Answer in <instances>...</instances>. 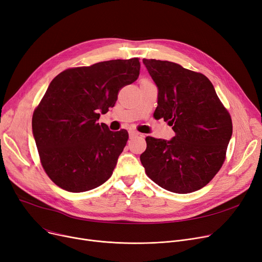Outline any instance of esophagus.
<instances>
[{"label": "esophagus", "mask_w": 262, "mask_h": 262, "mask_svg": "<svg viewBox=\"0 0 262 262\" xmlns=\"http://www.w3.org/2000/svg\"><path fill=\"white\" fill-rule=\"evenodd\" d=\"M138 136H141L140 133L136 132V130H129V137L130 138H133V137H138Z\"/></svg>", "instance_id": "1"}]
</instances>
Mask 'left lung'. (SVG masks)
<instances>
[{"instance_id": "8db88e82", "label": "left lung", "mask_w": 262, "mask_h": 262, "mask_svg": "<svg viewBox=\"0 0 262 262\" xmlns=\"http://www.w3.org/2000/svg\"><path fill=\"white\" fill-rule=\"evenodd\" d=\"M143 63L158 87L154 115L175 133L170 141L146 137L140 156L145 173L175 193L200 190L225 161L231 117L204 74L167 60L143 58Z\"/></svg>"}]
</instances>
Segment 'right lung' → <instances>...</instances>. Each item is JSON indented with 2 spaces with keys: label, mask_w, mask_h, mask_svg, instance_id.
Segmentation results:
<instances>
[{
  "label": "right lung",
  "mask_w": 262,
  "mask_h": 262,
  "mask_svg": "<svg viewBox=\"0 0 262 262\" xmlns=\"http://www.w3.org/2000/svg\"><path fill=\"white\" fill-rule=\"evenodd\" d=\"M139 73V58L116 59L67 69L51 81L32 126L40 162L55 185L85 192L113 175L128 133L109 130L98 120Z\"/></svg>",
  "instance_id": "1"
}]
</instances>
